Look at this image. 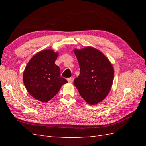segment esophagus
<instances>
[{
  "label": "esophagus",
  "mask_w": 146,
  "mask_h": 146,
  "mask_svg": "<svg viewBox=\"0 0 146 146\" xmlns=\"http://www.w3.org/2000/svg\"><path fill=\"white\" fill-rule=\"evenodd\" d=\"M73 81V78H68V82L69 83H72Z\"/></svg>",
  "instance_id": "esophagus-1"
}]
</instances>
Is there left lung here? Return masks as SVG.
Here are the masks:
<instances>
[{
	"instance_id": "8db88e82",
	"label": "left lung",
	"mask_w": 146,
	"mask_h": 146,
	"mask_svg": "<svg viewBox=\"0 0 146 146\" xmlns=\"http://www.w3.org/2000/svg\"><path fill=\"white\" fill-rule=\"evenodd\" d=\"M80 73L74 85L80 95L90 105L100 102L109 93L114 71L109 60L102 52L92 47L75 49Z\"/></svg>"
}]
</instances>
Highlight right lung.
I'll use <instances>...</instances> for the list:
<instances>
[{"instance_id":"right-lung-1","label":"right lung","mask_w":146,"mask_h":146,"mask_svg":"<svg viewBox=\"0 0 146 146\" xmlns=\"http://www.w3.org/2000/svg\"><path fill=\"white\" fill-rule=\"evenodd\" d=\"M58 54L51 49L41 51L34 56L26 65L23 82L29 94L42 102L51 100L61 86L68 83L60 76V69L55 64Z\"/></svg>"}]
</instances>
